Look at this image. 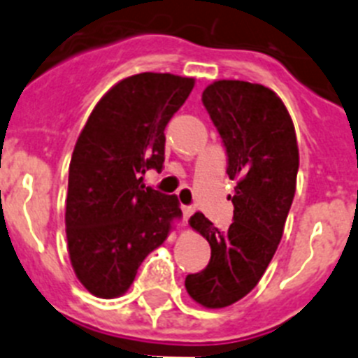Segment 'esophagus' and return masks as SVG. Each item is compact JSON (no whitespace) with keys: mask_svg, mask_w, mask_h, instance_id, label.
I'll list each match as a JSON object with an SVG mask.
<instances>
[{"mask_svg":"<svg viewBox=\"0 0 358 358\" xmlns=\"http://www.w3.org/2000/svg\"><path fill=\"white\" fill-rule=\"evenodd\" d=\"M182 212H183V217H185V219H189V217L192 215V213H194V206L183 205V206H182Z\"/></svg>","mask_w":358,"mask_h":358,"instance_id":"esophagus-1","label":"esophagus"}]
</instances>
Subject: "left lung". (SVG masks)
<instances>
[{
  "mask_svg": "<svg viewBox=\"0 0 358 358\" xmlns=\"http://www.w3.org/2000/svg\"><path fill=\"white\" fill-rule=\"evenodd\" d=\"M201 100L222 139L226 173L238 182L226 231L201 212L190 217L212 256L201 272L185 277V288L198 303L219 309L255 288L275 255L295 196L299 146L285 103L265 86L215 81Z\"/></svg>",
  "mask_w": 358,
  "mask_h": 358,
  "instance_id": "8db88e82",
  "label": "left lung"
}]
</instances>
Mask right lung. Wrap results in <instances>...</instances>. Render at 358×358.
Listing matches in <instances>:
<instances>
[{
    "instance_id": "obj_1",
    "label": "right lung",
    "mask_w": 358,
    "mask_h": 358,
    "mask_svg": "<svg viewBox=\"0 0 358 358\" xmlns=\"http://www.w3.org/2000/svg\"><path fill=\"white\" fill-rule=\"evenodd\" d=\"M194 79L143 72L100 99L79 136L69 168L66 240L73 272L100 299L120 296L143 259L168 238L182 215L176 196L145 187L164 164V130Z\"/></svg>"
}]
</instances>
